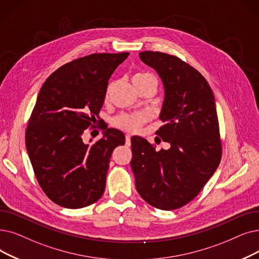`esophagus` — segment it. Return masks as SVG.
I'll list each match as a JSON object with an SVG mask.
<instances>
[{
    "label": "esophagus",
    "instance_id": "34e87169",
    "mask_svg": "<svg viewBox=\"0 0 259 259\" xmlns=\"http://www.w3.org/2000/svg\"><path fill=\"white\" fill-rule=\"evenodd\" d=\"M126 145L127 146L131 145V137L129 136V134H127V136H126Z\"/></svg>",
    "mask_w": 259,
    "mask_h": 259
}]
</instances>
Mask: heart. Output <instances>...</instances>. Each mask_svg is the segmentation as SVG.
<instances>
[{
  "label": "heart",
  "mask_w": 259,
  "mask_h": 259,
  "mask_svg": "<svg viewBox=\"0 0 259 259\" xmlns=\"http://www.w3.org/2000/svg\"><path fill=\"white\" fill-rule=\"evenodd\" d=\"M147 76H151V75H149V74H137V75H134L132 80L140 79V78H144V77H147ZM111 87L112 85H109V88H108L107 96L109 95ZM148 119H149V115L147 113H144V112H141V113L132 114V115H121V116H118L114 120V123H115V126H117L118 128L122 129V130L136 132Z\"/></svg>",
  "instance_id": "1"
}]
</instances>
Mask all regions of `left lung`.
Instances as JSON below:
<instances>
[{
	"mask_svg": "<svg viewBox=\"0 0 259 259\" xmlns=\"http://www.w3.org/2000/svg\"><path fill=\"white\" fill-rule=\"evenodd\" d=\"M140 58L163 83L160 118L166 123L156 134L169 148L156 151L147 140L132 137L130 164L141 197L171 210L192 201L220 163L216 102L205 78L175 56L146 51Z\"/></svg>",
	"mask_w": 259,
	"mask_h": 259,
	"instance_id": "8db88e82",
	"label": "left lung"
}]
</instances>
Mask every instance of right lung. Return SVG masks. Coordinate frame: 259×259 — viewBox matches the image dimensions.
<instances>
[{
  "instance_id": "add662e5",
  "label": "right lung",
  "mask_w": 259,
  "mask_h": 259,
  "mask_svg": "<svg viewBox=\"0 0 259 259\" xmlns=\"http://www.w3.org/2000/svg\"><path fill=\"white\" fill-rule=\"evenodd\" d=\"M128 53L92 54L62 65L40 89L26 130L38 182L62 207L81 208L103 196L110 157L125 134L108 128L94 145L82 134L102 109L108 81Z\"/></svg>"
}]
</instances>
